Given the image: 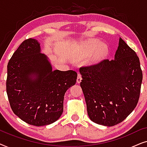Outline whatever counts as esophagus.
<instances>
[{"mask_svg":"<svg viewBox=\"0 0 147 147\" xmlns=\"http://www.w3.org/2000/svg\"><path fill=\"white\" fill-rule=\"evenodd\" d=\"M81 82H82V76L80 74H78V77H77V83L80 84Z\"/></svg>","mask_w":147,"mask_h":147,"instance_id":"1","label":"esophagus"}]
</instances>
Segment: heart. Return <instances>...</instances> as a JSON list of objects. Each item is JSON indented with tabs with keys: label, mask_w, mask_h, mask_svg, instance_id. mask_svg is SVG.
<instances>
[{
	"label": "heart",
	"mask_w": 147,
	"mask_h": 147,
	"mask_svg": "<svg viewBox=\"0 0 147 147\" xmlns=\"http://www.w3.org/2000/svg\"><path fill=\"white\" fill-rule=\"evenodd\" d=\"M96 40H92L86 43L82 46L79 53L76 56L77 60L84 59L88 56L92 55V61L94 63H98L102 61L108 55L109 49L106 44H100Z\"/></svg>",
	"instance_id": "obj_1"
}]
</instances>
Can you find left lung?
Instances as JSON below:
<instances>
[{"label":"left lung","instance_id":"8db88e82","mask_svg":"<svg viewBox=\"0 0 147 147\" xmlns=\"http://www.w3.org/2000/svg\"><path fill=\"white\" fill-rule=\"evenodd\" d=\"M89 118L96 124L120 123L137 105L142 80L139 58L120 37L114 59L80 69Z\"/></svg>","mask_w":147,"mask_h":147}]
</instances>
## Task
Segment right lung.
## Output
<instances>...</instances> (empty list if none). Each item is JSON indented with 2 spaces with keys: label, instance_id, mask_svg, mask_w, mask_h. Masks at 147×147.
I'll use <instances>...</instances> for the list:
<instances>
[{
  "label": "right lung",
  "instance_id": "obj_1",
  "mask_svg": "<svg viewBox=\"0 0 147 147\" xmlns=\"http://www.w3.org/2000/svg\"><path fill=\"white\" fill-rule=\"evenodd\" d=\"M77 76L73 70L53 71L37 40H25L7 65V93L12 110L31 125L53 123L63 113L64 95Z\"/></svg>",
  "mask_w": 147,
  "mask_h": 147
}]
</instances>
